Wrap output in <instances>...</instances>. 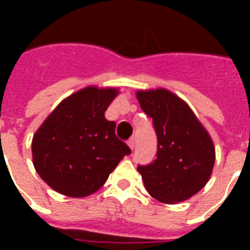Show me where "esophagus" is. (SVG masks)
I'll use <instances>...</instances> for the list:
<instances>
[{"label":"esophagus","mask_w":250,"mask_h":250,"mask_svg":"<svg viewBox=\"0 0 250 250\" xmlns=\"http://www.w3.org/2000/svg\"><path fill=\"white\" fill-rule=\"evenodd\" d=\"M128 147H130L131 150L135 148V139H134V138H131L130 141H128Z\"/></svg>","instance_id":"1"}]
</instances>
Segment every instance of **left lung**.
<instances>
[{"mask_svg": "<svg viewBox=\"0 0 250 250\" xmlns=\"http://www.w3.org/2000/svg\"><path fill=\"white\" fill-rule=\"evenodd\" d=\"M141 108L152 118L158 136L155 161L138 166L145 188L163 204L191 198L208 184L215 161L214 143L188 104L168 89H139Z\"/></svg>", "mask_w": 250, "mask_h": 250, "instance_id": "1", "label": "left lung"}]
</instances>
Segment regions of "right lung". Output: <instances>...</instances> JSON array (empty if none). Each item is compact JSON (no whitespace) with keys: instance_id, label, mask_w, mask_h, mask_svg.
Listing matches in <instances>:
<instances>
[{"instance_id":"right-lung-1","label":"right lung","mask_w":250,"mask_h":250,"mask_svg":"<svg viewBox=\"0 0 250 250\" xmlns=\"http://www.w3.org/2000/svg\"><path fill=\"white\" fill-rule=\"evenodd\" d=\"M118 95V88H82L60 102L36 131L33 166L55 191L72 198L91 195L131 154L115 135V122L104 116Z\"/></svg>"}]
</instances>
